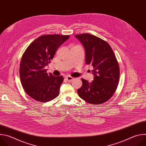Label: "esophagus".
I'll return each instance as SVG.
<instances>
[{"label":"esophagus","instance_id":"obj_1","mask_svg":"<svg viewBox=\"0 0 146 146\" xmlns=\"http://www.w3.org/2000/svg\"><path fill=\"white\" fill-rule=\"evenodd\" d=\"M73 78H73L72 77H71V76H66V80H68V81H72L73 80Z\"/></svg>","mask_w":146,"mask_h":146}]
</instances>
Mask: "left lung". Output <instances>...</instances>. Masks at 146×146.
<instances>
[{"instance_id":"obj_1","label":"left lung","mask_w":146,"mask_h":146,"mask_svg":"<svg viewBox=\"0 0 146 146\" xmlns=\"http://www.w3.org/2000/svg\"><path fill=\"white\" fill-rule=\"evenodd\" d=\"M75 37L85 48L86 64L94 68L92 82L81 78L78 96L89 103H105L113 96L119 82V69L114 53L106 41L94 35L82 33Z\"/></svg>"}]
</instances>
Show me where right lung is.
<instances>
[{"label": "right lung", "instance_id": "add662e5", "mask_svg": "<svg viewBox=\"0 0 146 146\" xmlns=\"http://www.w3.org/2000/svg\"><path fill=\"white\" fill-rule=\"evenodd\" d=\"M69 38L68 35H46L38 37L24 53L19 66L21 82L33 99L46 102L57 97L64 77L47 73L45 69L58 48Z\"/></svg>", "mask_w": 146, "mask_h": 146}]
</instances>
